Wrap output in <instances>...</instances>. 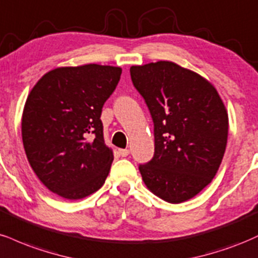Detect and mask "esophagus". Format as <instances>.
Wrapping results in <instances>:
<instances>
[{
	"label": "esophagus",
	"instance_id": "1",
	"mask_svg": "<svg viewBox=\"0 0 258 258\" xmlns=\"http://www.w3.org/2000/svg\"><path fill=\"white\" fill-rule=\"evenodd\" d=\"M118 153H119V156H122V157H128L130 151L126 150V148H122V150H118Z\"/></svg>",
	"mask_w": 258,
	"mask_h": 258
}]
</instances>
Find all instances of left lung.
<instances>
[{
  "label": "left lung",
  "mask_w": 258,
  "mask_h": 258,
  "mask_svg": "<svg viewBox=\"0 0 258 258\" xmlns=\"http://www.w3.org/2000/svg\"><path fill=\"white\" fill-rule=\"evenodd\" d=\"M130 76L154 125L153 158L139 165L142 180L163 201H188L211 182L222 162L225 105L210 82L175 62L132 66Z\"/></svg>",
  "instance_id": "8db88e82"
}]
</instances>
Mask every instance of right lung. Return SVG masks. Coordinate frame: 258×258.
Segmentation results:
<instances>
[{"instance_id":"add662e5","label":"right lung","mask_w":258,"mask_h":258,"mask_svg":"<svg viewBox=\"0 0 258 258\" xmlns=\"http://www.w3.org/2000/svg\"><path fill=\"white\" fill-rule=\"evenodd\" d=\"M122 69L96 63L59 68L30 92L21 120L25 153L41 182L66 199L96 192L110 172L113 153L105 145L102 106Z\"/></svg>"}]
</instances>
